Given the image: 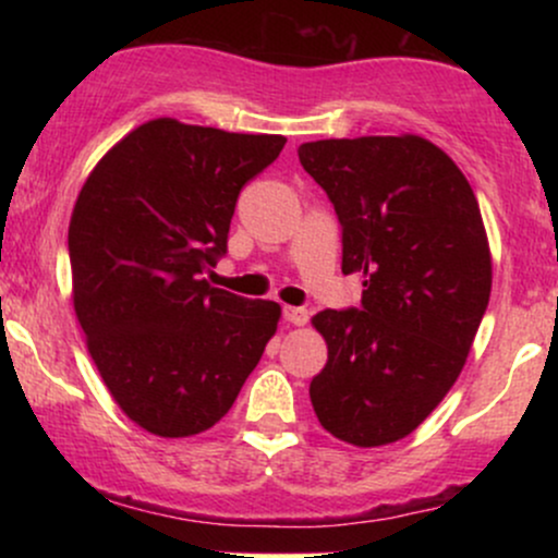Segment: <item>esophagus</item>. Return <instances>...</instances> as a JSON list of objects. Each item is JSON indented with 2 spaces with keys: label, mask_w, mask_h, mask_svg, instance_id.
<instances>
[{
  "label": "esophagus",
  "mask_w": 558,
  "mask_h": 558,
  "mask_svg": "<svg viewBox=\"0 0 558 558\" xmlns=\"http://www.w3.org/2000/svg\"><path fill=\"white\" fill-rule=\"evenodd\" d=\"M283 319L288 325H296V328H301V325L310 323V312H306L304 306H286Z\"/></svg>",
  "instance_id": "obj_1"
}]
</instances>
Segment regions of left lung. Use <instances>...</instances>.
Here are the masks:
<instances>
[{"label":"left lung","instance_id":"obj_1","mask_svg":"<svg viewBox=\"0 0 558 558\" xmlns=\"http://www.w3.org/2000/svg\"><path fill=\"white\" fill-rule=\"evenodd\" d=\"M343 228V275L362 310L312 325L328 364L310 386L319 425L351 446L417 430L462 373L490 299L493 262L475 191L433 141L325 138L299 146Z\"/></svg>","mask_w":558,"mask_h":558}]
</instances>
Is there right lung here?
Returning <instances> with one entry per match:
<instances>
[{"mask_svg":"<svg viewBox=\"0 0 558 558\" xmlns=\"http://www.w3.org/2000/svg\"><path fill=\"white\" fill-rule=\"evenodd\" d=\"M283 136L157 118L88 172L68 248L88 354L128 420L159 438L220 422L278 330L280 304L202 278L228 248L241 189Z\"/></svg>","mask_w":558,"mask_h":558,"instance_id":"add662e5","label":"right lung"}]
</instances>
